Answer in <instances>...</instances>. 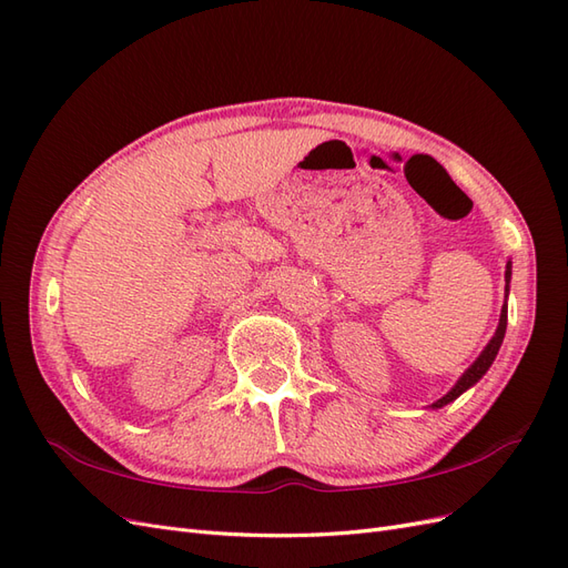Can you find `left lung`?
<instances>
[{
	"mask_svg": "<svg viewBox=\"0 0 568 568\" xmlns=\"http://www.w3.org/2000/svg\"><path fill=\"white\" fill-rule=\"evenodd\" d=\"M505 303H503V311H500V322H497V329H495V334H493V338L488 341V346L480 351V355L474 359L471 363V367L464 372L459 379H457V384L443 395L440 400H436L432 407L434 409H438V407H443V405H448V403H453V400H457L459 395L467 390V388H471L480 376H484L488 369H490V365L495 363V357H497V351H500V346H503V338H505V332H507V296H509V282H511V263H507V270H505Z\"/></svg>",
	"mask_w": 568,
	"mask_h": 568,
	"instance_id": "left-lung-1",
	"label": "left lung"
}]
</instances>
